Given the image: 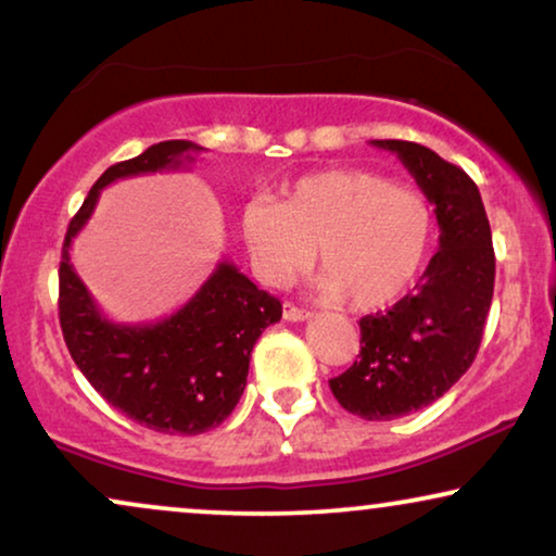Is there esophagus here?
<instances>
[{
	"mask_svg": "<svg viewBox=\"0 0 556 556\" xmlns=\"http://www.w3.org/2000/svg\"><path fill=\"white\" fill-rule=\"evenodd\" d=\"M314 316L311 314V311H306V308H299V306H293V303H283V318L286 321H308V318Z\"/></svg>",
	"mask_w": 556,
	"mask_h": 556,
	"instance_id": "obj_1",
	"label": "esophagus"
}]
</instances>
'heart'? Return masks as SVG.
<instances>
[{
    "mask_svg": "<svg viewBox=\"0 0 556 556\" xmlns=\"http://www.w3.org/2000/svg\"><path fill=\"white\" fill-rule=\"evenodd\" d=\"M263 283L286 286L314 261L318 293L377 311L413 286L432 240V210L413 187L367 169H324L295 179L278 204L250 200L240 217Z\"/></svg>",
    "mask_w": 556,
    "mask_h": 556,
    "instance_id": "obj_1",
    "label": "heart"
}]
</instances>
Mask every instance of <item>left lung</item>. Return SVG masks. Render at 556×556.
I'll return each mask as SVG.
<instances>
[{
    "label": "left lung",
    "mask_w": 556,
    "mask_h": 556,
    "mask_svg": "<svg viewBox=\"0 0 556 556\" xmlns=\"http://www.w3.org/2000/svg\"><path fill=\"white\" fill-rule=\"evenodd\" d=\"M392 151L435 204L440 248L415 291L390 311L364 316L362 352L329 379L339 405L364 420L417 413L473 364L491 311L496 257L481 192L460 166L415 141H371Z\"/></svg>",
    "instance_id": "left-lung-1"
}]
</instances>
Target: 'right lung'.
I'll return each instance as SVG.
<instances>
[{
	"label": "right lung",
	"mask_w": 556,
	"mask_h": 556,
	"mask_svg": "<svg viewBox=\"0 0 556 556\" xmlns=\"http://www.w3.org/2000/svg\"><path fill=\"white\" fill-rule=\"evenodd\" d=\"M200 151L192 141H162L109 166L67 225L60 261V326L73 362L109 405L166 435H200L227 420L248 384L250 352L280 321L283 306L225 257L172 316L149 324L111 321L75 273L71 245L105 187L139 174L185 169Z\"/></svg>",
	"instance_id": "add662e5"
}]
</instances>
